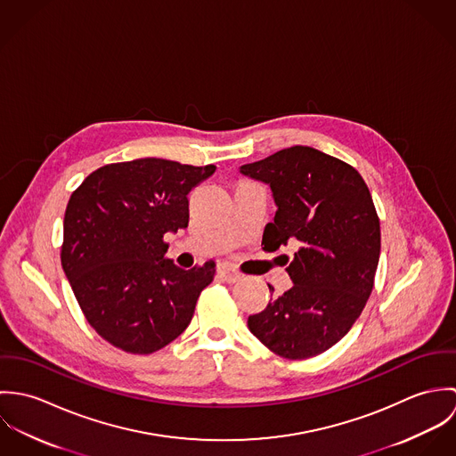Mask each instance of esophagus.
<instances>
[{"instance_id": "34e87169", "label": "esophagus", "mask_w": 456, "mask_h": 456, "mask_svg": "<svg viewBox=\"0 0 456 456\" xmlns=\"http://www.w3.org/2000/svg\"><path fill=\"white\" fill-rule=\"evenodd\" d=\"M217 273H219L226 282H237V281L242 279V273H240V272H237L233 266L224 265V263L217 266Z\"/></svg>"}]
</instances>
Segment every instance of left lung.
Segmentation results:
<instances>
[{"label": "left lung", "instance_id": "obj_1", "mask_svg": "<svg viewBox=\"0 0 456 456\" xmlns=\"http://www.w3.org/2000/svg\"><path fill=\"white\" fill-rule=\"evenodd\" d=\"M240 174L266 184L277 207L263 232L266 248L298 246L286 268L293 286L248 326L284 358L316 356L351 330L374 288L381 228L370 191L351 165L305 145L242 165Z\"/></svg>", "mask_w": 456, "mask_h": 456}]
</instances>
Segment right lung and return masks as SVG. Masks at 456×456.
<instances>
[{"mask_svg": "<svg viewBox=\"0 0 456 456\" xmlns=\"http://www.w3.org/2000/svg\"><path fill=\"white\" fill-rule=\"evenodd\" d=\"M214 172L142 158L98 168L69 196L61 265L86 320L112 346L149 354L191 323L216 265L177 266L163 237L188 228V195Z\"/></svg>", "mask_w": 456, "mask_h": 456, "instance_id": "obj_1", "label": "right lung"}]
</instances>
